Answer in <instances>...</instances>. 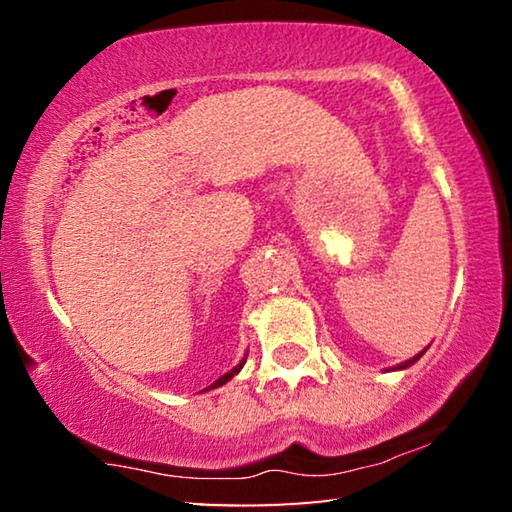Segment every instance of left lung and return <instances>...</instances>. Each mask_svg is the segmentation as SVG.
Returning a JSON list of instances; mask_svg holds the SVG:
<instances>
[{
    "instance_id": "8db88e82",
    "label": "left lung",
    "mask_w": 512,
    "mask_h": 512,
    "mask_svg": "<svg viewBox=\"0 0 512 512\" xmlns=\"http://www.w3.org/2000/svg\"><path fill=\"white\" fill-rule=\"evenodd\" d=\"M422 354H424V350H422V352H420V354H418V357H413V359H411V361H404V363H400V366H397V368H409V366H411V363H413V361H418V359H420V357H422Z\"/></svg>"
}]
</instances>
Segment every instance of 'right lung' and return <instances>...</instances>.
I'll use <instances>...</instances> for the list:
<instances>
[{"label": "right lung", "instance_id": "right-lung-1", "mask_svg": "<svg viewBox=\"0 0 512 512\" xmlns=\"http://www.w3.org/2000/svg\"><path fill=\"white\" fill-rule=\"evenodd\" d=\"M244 363H246V361H241V363H239V366H235V368H232V370L228 372V375H223L221 379H216V381H214V384H212L210 388H216V386H223V384H225V381H228V379H232V377H235V375H237V372L241 370V366H244ZM205 391H207V388H205Z\"/></svg>", "mask_w": 512, "mask_h": 512}]
</instances>
